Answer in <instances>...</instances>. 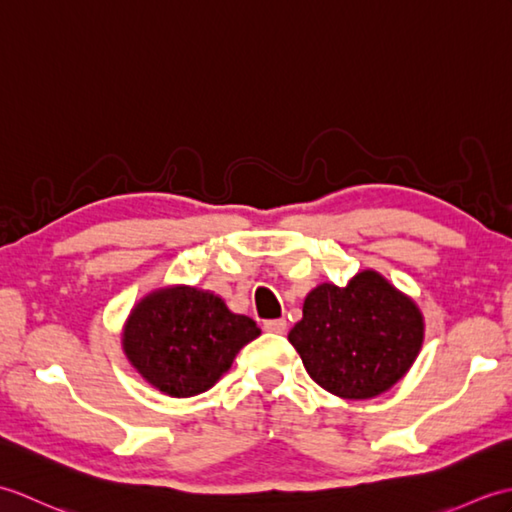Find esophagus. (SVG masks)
Listing matches in <instances>:
<instances>
[{"instance_id": "34e87169", "label": "esophagus", "mask_w": 512, "mask_h": 512, "mask_svg": "<svg viewBox=\"0 0 512 512\" xmlns=\"http://www.w3.org/2000/svg\"><path fill=\"white\" fill-rule=\"evenodd\" d=\"M264 330L270 334H284L286 319H268V321H264Z\"/></svg>"}]
</instances>
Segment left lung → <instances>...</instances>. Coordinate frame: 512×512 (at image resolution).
<instances>
[{
  "label": "left lung",
  "mask_w": 512,
  "mask_h": 512,
  "mask_svg": "<svg viewBox=\"0 0 512 512\" xmlns=\"http://www.w3.org/2000/svg\"><path fill=\"white\" fill-rule=\"evenodd\" d=\"M422 334L416 303L365 270L345 288H314L288 341L314 383L334 396L365 400L398 383L416 361Z\"/></svg>",
  "instance_id": "left-lung-1"
}]
</instances>
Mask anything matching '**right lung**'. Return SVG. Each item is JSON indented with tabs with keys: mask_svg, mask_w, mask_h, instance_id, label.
Masks as SVG:
<instances>
[{
	"mask_svg": "<svg viewBox=\"0 0 512 512\" xmlns=\"http://www.w3.org/2000/svg\"><path fill=\"white\" fill-rule=\"evenodd\" d=\"M259 336L253 319L189 286L140 301L123 334L125 354L151 385L187 398L215 385L242 347Z\"/></svg>",
	"mask_w": 512,
	"mask_h": 512,
	"instance_id": "obj_1",
	"label": "right lung"
}]
</instances>
